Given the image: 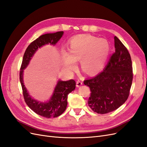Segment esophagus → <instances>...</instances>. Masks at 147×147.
I'll use <instances>...</instances> for the list:
<instances>
[{"instance_id":"esophagus-1","label":"esophagus","mask_w":147,"mask_h":147,"mask_svg":"<svg viewBox=\"0 0 147 147\" xmlns=\"http://www.w3.org/2000/svg\"><path fill=\"white\" fill-rule=\"evenodd\" d=\"M82 84H83L81 80H78L77 81V84H76V85H77V87H79V86H80Z\"/></svg>"}]
</instances>
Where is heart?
<instances>
[{"label": "heart", "instance_id": "b5f03b06", "mask_svg": "<svg viewBox=\"0 0 147 147\" xmlns=\"http://www.w3.org/2000/svg\"><path fill=\"white\" fill-rule=\"evenodd\" d=\"M110 52V43L106 39L81 34L69 41V52H62V61L67 69L73 71L77 68V61L80 60L82 70L92 75L104 67Z\"/></svg>", "mask_w": 147, "mask_h": 147}]
</instances>
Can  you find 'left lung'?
Segmentation results:
<instances>
[{"label":"left lung","instance_id":"1","mask_svg":"<svg viewBox=\"0 0 147 147\" xmlns=\"http://www.w3.org/2000/svg\"><path fill=\"white\" fill-rule=\"evenodd\" d=\"M115 52L110 57L104 70L84 80L90 87L88 101L93 112L105 114L115 110L127 99L133 79L132 65L127 49L114 37Z\"/></svg>","mask_w":147,"mask_h":147}]
</instances>
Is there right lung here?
I'll list each match as a JSON object with an SVG mask.
<instances>
[{
    "instance_id": "1",
    "label": "right lung",
    "mask_w": 147,
    "mask_h": 147,
    "mask_svg": "<svg viewBox=\"0 0 147 147\" xmlns=\"http://www.w3.org/2000/svg\"><path fill=\"white\" fill-rule=\"evenodd\" d=\"M63 31H59L56 33L44 34L30 43L25 51L20 68V80L26 104L35 113L48 118L57 117L64 112L67 105V96L75 90L76 83L74 80L66 82L59 80L50 100L48 102H38L33 99L26 90L23 83V70L28 66L31 57L38 48L48 43L55 45L63 36Z\"/></svg>"
}]
</instances>
